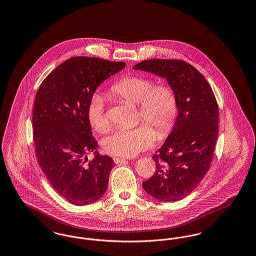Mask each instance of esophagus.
I'll use <instances>...</instances> for the list:
<instances>
[{"mask_svg": "<svg viewBox=\"0 0 256 256\" xmlns=\"http://www.w3.org/2000/svg\"><path fill=\"white\" fill-rule=\"evenodd\" d=\"M113 160H114V162H115L116 164H118V163H122V162L126 161L128 158H114Z\"/></svg>", "mask_w": 256, "mask_h": 256, "instance_id": "34e87169", "label": "esophagus"}]
</instances>
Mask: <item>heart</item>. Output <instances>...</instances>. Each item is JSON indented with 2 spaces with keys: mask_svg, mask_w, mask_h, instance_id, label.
<instances>
[{
  "mask_svg": "<svg viewBox=\"0 0 256 256\" xmlns=\"http://www.w3.org/2000/svg\"><path fill=\"white\" fill-rule=\"evenodd\" d=\"M111 93L134 104H139L141 118L154 126L160 135L168 134L178 113L174 91L167 86H156L154 80L143 76H128L111 87ZM104 98L94 94L87 106V120L91 128L104 132L108 126ZM156 135L146 124L134 128H119L104 137L102 145L106 152L132 158L154 144Z\"/></svg>",
  "mask_w": 256,
  "mask_h": 256,
  "instance_id": "obj_1",
  "label": "heart"
}]
</instances>
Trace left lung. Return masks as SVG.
I'll return each instance as SVG.
<instances>
[{"label":"left lung","mask_w":256,"mask_h":256,"mask_svg":"<svg viewBox=\"0 0 256 256\" xmlns=\"http://www.w3.org/2000/svg\"><path fill=\"white\" fill-rule=\"evenodd\" d=\"M134 69L165 78L176 98L178 117L152 158L154 174L142 186L160 202H178L195 190L210 167L219 132L218 104L206 78L185 61L150 60Z\"/></svg>","instance_id":"8db88e82"}]
</instances>
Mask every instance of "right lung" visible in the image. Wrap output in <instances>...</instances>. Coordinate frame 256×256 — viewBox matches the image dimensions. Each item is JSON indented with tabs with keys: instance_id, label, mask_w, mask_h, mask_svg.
<instances>
[{
	"instance_id": "add662e5",
	"label": "right lung",
	"mask_w": 256,
	"mask_h": 256,
	"mask_svg": "<svg viewBox=\"0 0 256 256\" xmlns=\"http://www.w3.org/2000/svg\"><path fill=\"white\" fill-rule=\"evenodd\" d=\"M126 67L124 62L76 56L64 61L41 84L34 113L37 161L54 191L74 206L104 195L115 163L100 156L86 112L98 88ZM94 158L87 162L86 154Z\"/></svg>"
}]
</instances>
